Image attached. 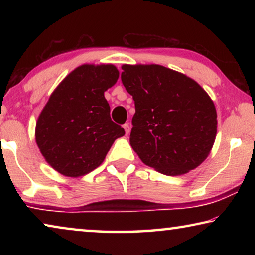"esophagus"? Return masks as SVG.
Segmentation results:
<instances>
[{"mask_svg": "<svg viewBox=\"0 0 255 255\" xmlns=\"http://www.w3.org/2000/svg\"><path fill=\"white\" fill-rule=\"evenodd\" d=\"M124 129H125V132H126V135H128V133L130 132V125L125 124L124 125Z\"/></svg>", "mask_w": 255, "mask_h": 255, "instance_id": "esophagus-1", "label": "esophagus"}]
</instances>
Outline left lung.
I'll use <instances>...</instances> for the list:
<instances>
[{"label": "left lung", "mask_w": 255, "mask_h": 255, "mask_svg": "<svg viewBox=\"0 0 255 255\" xmlns=\"http://www.w3.org/2000/svg\"><path fill=\"white\" fill-rule=\"evenodd\" d=\"M122 68L136 109L129 141L141 162L172 176L199 166L217 133V112L208 93L191 77L162 65Z\"/></svg>", "instance_id": "obj_1"}]
</instances>
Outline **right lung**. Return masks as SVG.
<instances>
[{
  "label": "right lung",
  "mask_w": 255,
  "mask_h": 255,
  "mask_svg": "<svg viewBox=\"0 0 255 255\" xmlns=\"http://www.w3.org/2000/svg\"><path fill=\"white\" fill-rule=\"evenodd\" d=\"M112 64H83L50 94L36 123V143L58 173L79 178L100 166L114 141L125 135L110 118L105 92L116 84Z\"/></svg>",
  "instance_id": "1"
}]
</instances>
